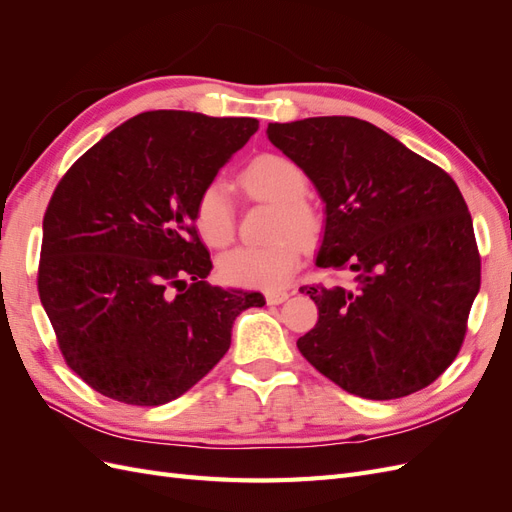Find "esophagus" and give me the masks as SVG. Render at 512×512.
<instances>
[{
	"mask_svg": "<svg viewBox=\"0 0 512 512\" xmlns=\"http://www.w3.org/2000/svg\"><path fill=\"white\" fill-rule=\"evenodd\" d=\"M288 297H290L288 290H273V292H267V303H269V305H280V303H284Z\"/></svg>",
	"mask_w": 512,
	"mask_h": 512,
	"instance_id": "esophagus-1",
	"label": "esophagus"
}]
</instances>
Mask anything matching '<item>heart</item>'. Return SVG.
<instances>
[{"instance_id":"1","label":"heart","mask_w":512,"mask_h":512,"mask_svg":"<svg viewBox=\"0 0 512 512\" xmlns=\"http://www.w3.org/2000/svg\"><path fill=\"white\" fill-rule=\"evenodd\" d=\"M241 188L258 200L277 205L275 237L271 245H241L220 260L226 282L245 288L277 290L286 286L301 265L303 241H314L320 232V215L303 198L307 177L292 160L275 153L254 158L239 175ZM194 222L200 237L211 247H224L235 235V211L220 181L205 185L194 207ZM292 231L294 238L288 236ZM285 237L282 238L281 235Z\"/></svg>"}]
</instances>
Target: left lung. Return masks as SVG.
<instances>
[{
  "instance_id": "8db88e82",
  "label": "left lung",
  "mask_w": 512,
  "mask_h": 512,
  "mask_svg": "<svg viewBox=\"0 0 512 512\" xmlns=\"http://www.w3.org/2000/svg\"><path fill=\"white\" fill-rule=\"evenodd\" d=\"M269 141L324 203L322 269L350 286H303L318 305L299 350L365 399L425 389L455 361L480 288L474 226L457 183L395 136L356 117L269 123Z\"/></svg>"
}]
</instances>
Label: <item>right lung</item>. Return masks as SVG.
Masks as SVG:
<instances>
[{"mask_svg":"<svg viewBox=\"0 0 512 512\" xmlns=\"http://www.w3.org/2000/svg\"><path fill=\"white\" fill-rule=\"evenodd\" d=\"M256 130L252 117L141 113L59 181L38 292L61 354L91 389L168 404L218 365L243 309L265 305L260 292L205 282L213 265L194 228L198 194Z\"/></svg>","mask_w":512,"mask_h":512,"instance_id":"right-lung-1","label":"right lung"}]
</instances>
